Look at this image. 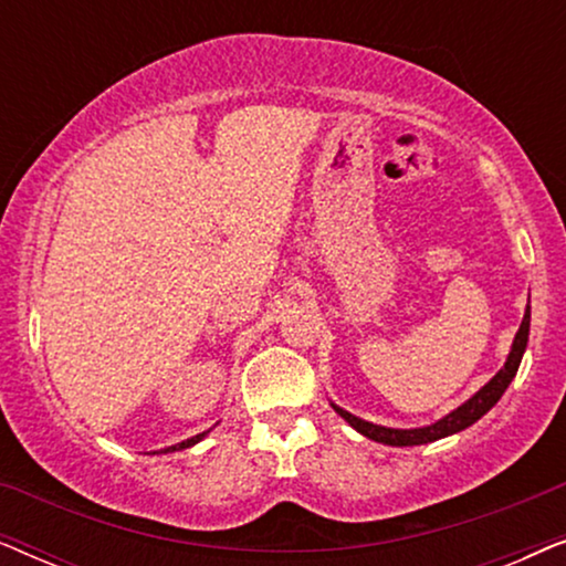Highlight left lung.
<instances>
[{
  "label": "left lung",
  "mask_w": 566,
  "mask_h": 566,
  "mask_svg": "<svg viewBox=\"0 0 566 566\" xmlns=\"http://www.w3.org/2000/svg\"><path fill=\"white\" fill-rule=\"evenodd\" d=\"M528 329H531V306L525 308L523 324H521V329H517L513 350H510V355H507L505 368H502L500 374L484 386V389H479L474 397L467 401V405H461L459 409H455V412L443 417V420H438L436 424H428V428H417V430L381 428V424L360 420V417L345 412V409H339L335 405H332V407H335V412L343 417L345 422H350L353 428L360 432V436H366V438L376 440V443H384V446H422V443H432V440H440L446 436H453V432L467 430L469 424H474L479 417H484L494 405H497L500 397L505 394V389L510 386V381L515 378L517 366H521L523 350H525V345H528Z\"/></svg>",
  "instance_id": "8db88e82"
}]
</instances>
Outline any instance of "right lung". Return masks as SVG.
<instances>
[{
    "label": "right lung",
    "instance_id": "1",
    "mask_svg": "<svg viewBox=\"0 0 566 566\" xmlns=\"http://www.w3.org/2000/svg\"><path fill=\"white\" fill-rule=\"evenodd\" d=\"M208 432V430H206ZM206 432H200V436H196V438H188V440H182V443H177V446H169V448H165V453H172V451H182V448H190V446H196L198 440H203V436Z\"/></svg>",
    "mask_w": 566,
    "mask_h": 566
}]
</instances>
